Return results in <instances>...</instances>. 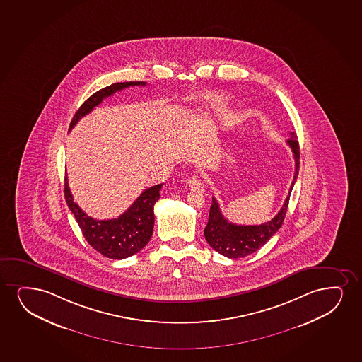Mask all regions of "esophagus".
Wrapping results in <instances>:
<instances>
[{
	"label": "esophagus",
	"instance_id": "1",
	"mask_svg": "<svg viewBox=\"0 0 362 362\" xmlns=\"http://www.w3.org/2000/svg\"><path fill=\"white\" fill-rule=\"evenodd\" d=\"M186 183H187L188 187L191 188L192 191H198V192H203V191H204L203 183H202L201 180L197 179V177H188V179L186 180Z\"/></svg>",
	"mask_w": 362,
	"mask_h": 362
}]
</instances>
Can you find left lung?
Wrapping results in <instances>:
<instances>
[{"label":"left lung","instance_id":"left-lung-1","mask_svg":"<svg viewBox=\"0 0 362 362\" xmlns=\"http://www.w3.org/2000/svg\"><path fill=\"white\" fill-rule=\"evenodd\" d=\"M296 138L298 137L295 133L290 132L288 143L293 151V159H295V176L284 204L273 219L261 225L233 224L221 214L219 204L216 198L213 197L211 211H209V219L204 229V236H206V243H209L218 253L228 258L248 256L257 250H259L262 246H264L267 241L280 229L288 211V199L293 191V183L298 179V168H300L298 166L300 148H298Z\"/></svg>","mask_w":362,"mask_h":362}]
</instances>
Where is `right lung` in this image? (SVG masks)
<instances>
[{
  "mask_svg": "<svg viewBox=\"0 0 362 362\" xmlns=\"http://www.w3.org/2000/svg\"><path fill=\"white\" fill-rule=\"evenodd\" d=\"M133 86H146V83H114L94 93L74 114L69 129H74V124L99 105L103 99ZM161 187L163 183H159L144 189L132 206L116 219L96 220L87 216L74 201L67 177H64V198L88 243L103 256L111 259H124L136 255L149 243L154 228V204L160 197Z\"/></svg>",
  "mask_w": 362,
  "mask_h": 362,
  "instance_id": "obj_1",
  "label": "right lung"
}]
</instances>
